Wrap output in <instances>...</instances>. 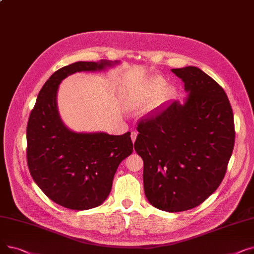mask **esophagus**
I'll return each instance as SVG.
<instances>
[{
	"instance_id": "34e87169",
	"label": "esophagus",
	"mask_w": 254,
	"mask_h": 254,
	"mask_svg": "<svg viewBox=\"0 0 254 254\" xmlns=\"http://www.w3.org/2000/svg\"><path fill=\"white\" fill-rule=\"evenodd\" d=\"M130 138H131L132 143H134L136 141V139H137V132L136 131H131L130 132Z\"/></svg>"
}]
</instances>
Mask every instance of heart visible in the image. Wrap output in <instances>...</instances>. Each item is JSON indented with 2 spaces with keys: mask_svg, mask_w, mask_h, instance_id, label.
Listing matches in <instances>:
<instances>
[{
  "mask_svg": "<svg viewBox=\"0 0 254 254\" xmlns=\"http://www.w3.org/2000/svg\"><path fill=\"white\" fill-rule=\"evenodd\" d=\"M167 81L161 76H152L143 82L130 96L131 106L142 105L159 98V102L165 103L175 96L176 90L173 86H166Z\"/></svg>",
  "mask_w": 254,
  "mask_h": 254,
  "instance_id": "b5f03b06",
  "label": "heart"
}]
</instances>
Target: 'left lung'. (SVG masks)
Masks as SVG:
<instances>
[{
    "label": "left lung",
    "mask_w": 254,
    "mask_h": 254,
    "mask_svg": "<svg viewBox=\"0 0 254 254\" xmlns=\"http://www.w3.org/2000/svg\"><path fill=\"white\" fill-rule=\"evenodd\" d=\"M189 93L138 125L144 191L163 211L201 205L221 183L235 144L233 110L223 88L196 66L172 69Z\"/></svg>",
    "instance_id": "8db88e82"
}]
</instances>
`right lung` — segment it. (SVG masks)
I'll list each match as a JSON object with an SVG mask.
<instances>
[{"label":"right lung","instance_id":"1","mask_svg":"<svg viewBox=\"0 0 254 254\" xmlns=\"http://www.w3.org/2000/svg\"><path fill=\"white\" fill-rule=\"evenodd\" d=\"M119 62H77L53 73L40 90L26 127V158L31 175L55 203L88 210L108 197L115 172L132 152L130 132L122 136L76 132L66 127L58 109V90L76 72L103 71Z\"/></svg>","mask_w":254,"mask_h":254}]
</instances>
